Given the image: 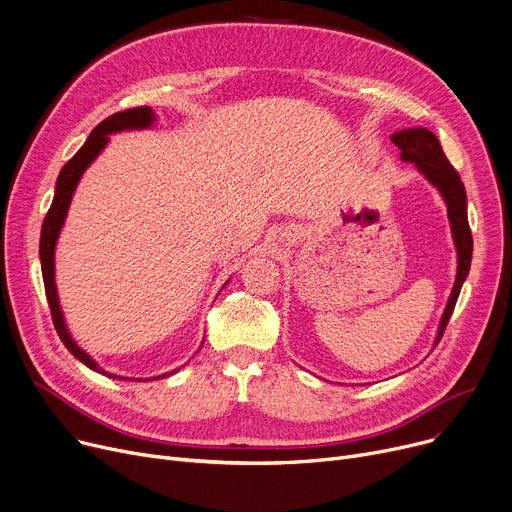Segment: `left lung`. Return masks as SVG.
<instances>
[{
	"instance_id": "1",
	"label": "left lung",
	"mask_w": 512,
	"mask_h": 512,
	"mask_svg": "<svg viewBox=\"0 0 512 512\" xmlns=\"http://www.w3.org/2000/svg\"><path fill=\"white\" fill-rule=\"evenodd\" d=\"M390 139L400 149V159L407 161V164H415V168L425 176V180L438 188V193L442 195L448 209V222H450V232L456 247V261H459V265H456V280L436 332V342H434L436 346L446 330V324L454 311L456 299H459L463 282L467 280L469 267H471L473 236L467 220V193L459 172H456L450 161L446 159L442 145L432 130L421 128V126L405 128L400 132H394Z\"/></svg>"
}]
</instances>
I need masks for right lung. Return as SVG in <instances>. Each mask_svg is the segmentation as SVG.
<instances>
[{"instance_id":"obj_1","label":"right lung","mask_w":512,"mask_h":512,"mask_svg":"<svg viewBox=\"0 0 512 512\" xmlns=\"http://www.w3.org/2000/svg\"><path fill=\"white\" fill-rule=\"evenodd\" d=\"M157 122L155 112L151 107L143 105V107H134V110H126V112H116L114 116L105 118L103 122H99L91 134L89 139L85 141V145L76 151V155L68 161V164L62 168L58 182H56V193H53V201L51 207L43 220V228H41V242H39V257H41V272H43V284H45V294H47V303L51 309V317H53V326L58 330V336L62 338V342L66 344L68 351L83 363L89 369L107 375V378L114 380H134V378H122V375H114L110 371H105L103 367H99V363L76 344V340L72 338L66 319L60 307V297H58V286H56V245L60 232L66 224V215L70 209V201L72 195L76 191V186L83 178L85 170L93 164V161L99 157V153L110 143V134L114 132H122V130H145L151 128ZM180 369V367H178ZM178 369H172L170 373H161L155 375V378L149 380H161L168 378V375H174ZM134 382H143V380H134Z\"/></svg>"}]
</instances>
